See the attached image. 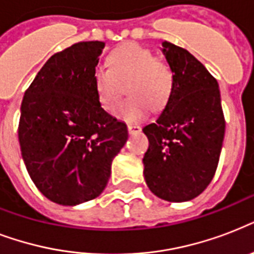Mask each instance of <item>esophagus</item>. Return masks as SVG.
Masks as SVG:
<instances>
[{
	"instance_id": "obj_1",
	"label": "esophagus",
	"mask_w": 254,
	"mask_h": 254,
	"mask_svg": "<svg viewBox=\"0 0 254 254\" xmlns=\"http://www.w3.org/2000/svg\"><path fill=\"white\" fill-rule=\"evenodd\" d=\"M127 130H129V134H137V133L141 131V127L135 125V124H129L127 125Z\"/></svg>"
}]
</instances>
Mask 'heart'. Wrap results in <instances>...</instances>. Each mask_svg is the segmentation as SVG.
I'll list each match as a JSON object with an SVG mask.
<instances>
[{
  "mask_svg": "<svg viewBox=\"0 0 254 254\" xmlns=\"http://www.w3.org/2000/svg\"><path fill=\"white\" fill-rule=\"evenodd\" d=\"M108 65L93 71V87L104 111L113 113L119 107L127 85L130 99L119 109V117L139 121L150 107L161 109L167 104L174 88V72L165 61L137 43L120 46L108 58Z\"/></svg>",
  "mask_w": 254,
  "mask_h": 254,
  "instance_id": "obj_1",
  "label": "heart"
}]
</instances>
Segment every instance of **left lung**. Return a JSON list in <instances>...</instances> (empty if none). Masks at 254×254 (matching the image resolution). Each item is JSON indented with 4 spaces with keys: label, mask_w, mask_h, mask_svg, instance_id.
Listing matches in <instances>:
<instances>
[{
    "label": "left lung",
    "mask_w": 254,
    "mask_h": 254,
    "mask_svg": "<svg viewBox=\"0 0 254 254\" xmlns=\"http://www.w3.org/2000/svg\"><path fill=\"white\" fill-rule=\"evenodd\" d=\"M162 46L174 72V88L157 121L142 129L149 138L143 174L154 195L187 201L200 195L216 173L224 113L217 80L204 65L179 46Z\"/></svg>",
    "instance_id": "obj_1"
}]
</instances>
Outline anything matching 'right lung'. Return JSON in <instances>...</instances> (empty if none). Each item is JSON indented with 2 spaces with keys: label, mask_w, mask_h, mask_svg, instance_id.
<instances>
[{
  "label": "right lung",
  "mask_w": 254,
  "mask_h": 254,
  "mask_svg": "<svg viewBox=\"0 0 254 254\" xmlns=\"http://www.w3.org/2000/svg\"><path fill=\"white\" fill-rule=\"evenodd\" d=\"M104 46L79 42L54 54L22 100V158L37 189L58 204L99 196L127 139V125L104 111L93 87Z\"/></svg>",
  "instance_id": "right-lung-1"
}]
</instances>
